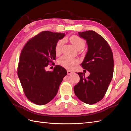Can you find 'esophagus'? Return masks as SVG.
I'll return each instance as SVG.
<instances>
[{
	"label": "esophagus",
	"mask_w": 131,
	"mask_h": 131,
	"mask_svg": "<svg viewBox=\"0 0 131 131\" xmlns=\"http://www.w3.org/2000/svg\"><path fill=\"white\" fill-rule=\"evenodd\" d=\"M67 74H68V75H71V74L73 73V72H72V71H70V70H68L67 71Z\"/></svg>",
	"instance_id": "esophagus-1"
}]
</instances>
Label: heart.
<instances>
[{"mask_svg": "<svg viewBox=\"0 0 131 131\" xmlns=\"http://www.w3.org/2000/svg\"><path fill=\"white\" fill-rule=\"evenodd\" d=\"M70 42L77 49H82L85 46V41L84 39L77 35H73L69 38ZM64 43L63 39L58 40L55 45L54 51L56 54H59L61 52L62 47ZM78 63L77 59L70 58L67 56H62L58 59V63L67 69H72L73 66Z\"/></svg>", "mask_w": 131, "mask_h": 131, "instance_id": "heart-1", "label": "heart"}]
</instances>
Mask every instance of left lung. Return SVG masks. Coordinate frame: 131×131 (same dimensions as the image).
<instances>
[{"label":"left lung","mask_w":131,"mask_h":131,"mask_svg":"<svg viewBox=\"0 0 131 131\" xmlns=\"http://www.w3.org/2000/svg\"><path fill=\"white\" fill-rule=\"evenodd\" d=\"M79 36L86 40L88 50L81 64L90 72L78 73L80 81L74 88L76 96L82 102L93 104L104 97L112 80L114 59L112 50L101 35L92 30L78 32Z\"/></svg>","instance_id":"8db88e82"}]
</instances>
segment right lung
I'll use <instances>...</instances> for the list:
<instances>
[{
	"mask_svg": "<svg viewBox=\"0 0 131 131\" xmlns=\"http://www.w3.org/2000/svg\"><path fill=\"white\" fill-rule=\"evenodd\" d=\"M65 33L43 31L28 41L21 51L17 74L26 96L37 105H44L57 93L67 70L56 66L52 72L45 67L56 59L54 47Z\"/></svg>",
	"mask_w": 131,
	"mask_h": 131,
	"instance_id": "right-lung-1",
	"label": "right lung"
}]
</instances>
